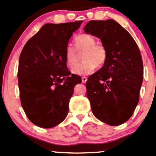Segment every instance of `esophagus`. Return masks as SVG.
Returning <instances> with one entry per match:
<instances>
[{"instance_id": "34e87169", "label": "esophagus", "mask_w": 156, "mask_h": 156, "mask_svg": "<svg viewBox=\"0 0 156 156\" xmlns=\"http://www.w3.org/2000/svg\"><path fill=\"white\" fill-rule=\"evenodd\" d=\"M87 80V77H85V76H83V77H82V82H83V83H86Z\"/></svg>"}]
</instances>
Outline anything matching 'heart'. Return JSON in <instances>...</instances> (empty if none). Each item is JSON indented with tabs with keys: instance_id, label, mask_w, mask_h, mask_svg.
<instances>
[{
	"instance_id": "obj_1",
	"label": "heart",
	"mask_w": 156,
	"mask_h": 156,
	"mask_svg": "<svg viewBox=\"0 0 156 156\" xmlns=\"http://www.w3.org/2000/svg\"><path fill=\"white\" fill-rule=\"evenodd\" d=\"M74 48L68 46L66 51V64L72 73L76 75H87L91 73L96 69H100L105 64L108 59V51L102 44L97 43L95 37L87 34H80L74 39ZM77 52H76V51ZM76 53H83V62L77 65ZM77 65L78 66H76Z\"/></svg>"
}]
</instances>
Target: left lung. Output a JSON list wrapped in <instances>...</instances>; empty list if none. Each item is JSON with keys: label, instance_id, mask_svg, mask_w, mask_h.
Listing matches in <instances>:
<instances>
[{"label": "left lung", "instance_id": "obj_1", "mask_svg": "<svg viewBox=\"0 0 156 156\" xmlns=\"http://www.w3.org/2000/svg\"><path fill=\"white\" fill-rule=\"evenodd\" d=\"M84 31L99 38L108 51L105 64L86 82L93 113L109 125H122L132 116L139 100L144 71L139 47L112 19L90 20Z\"/></svg>", "mask_w": 156, "mask_h": 156}]
</instances>
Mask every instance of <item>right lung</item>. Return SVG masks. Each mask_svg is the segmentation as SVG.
Listing matches in <instances>:
<instances>
[{"label":"right lung","instance_id":"add662e5","mask_svg":"<svg viewBox=\"0 0 156 156\" xmlns=\"http://www.w3.org/2000/svg\"><path fill=\"white\" fill-rule=\"evenodd\" d=\"M82 23L45 24L20 53L17 77L21 105L38 127H54L66 118L74 86L82 83L65 60L70 38Z\"/></svg>","mask_w":156,"mask_h":156}]
</instances>
